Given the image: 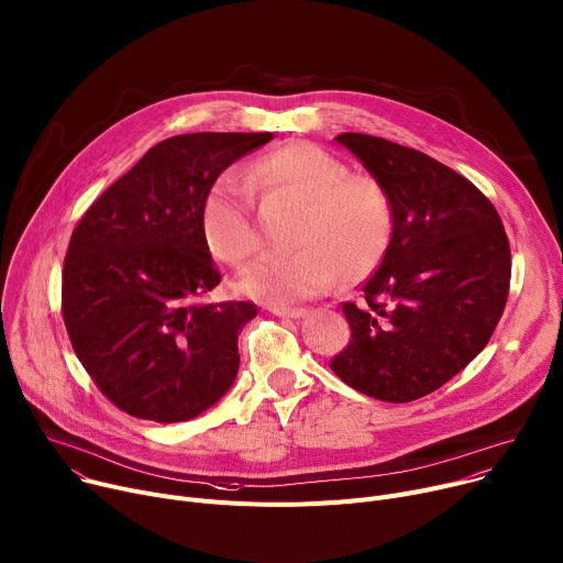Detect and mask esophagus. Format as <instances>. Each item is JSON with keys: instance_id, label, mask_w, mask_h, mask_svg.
<instances>
[{"instance_id": "obj_1", "label": "esophagus", "mask_w": 563, "mask_h": 563, "mask_svg": "<svg viewBox=\"0 0 563 563\" xmlns=\"http://www.w3.org/2000/svg\"><path fill=\"white\" fill-rule=\"evenodd\" d=\"M269 312L276 314V317H283V319L306 317V308H280V306H274V308H269Z\"/></svg>"}]
</instances>
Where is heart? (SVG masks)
I'll return each mask as SVG.
<instances>
[{"label": "heart", "mask_w": 563, "mask_h": 563, "mask_svg": "<svg viewBox=\"0 0 563 563\" xmlns=\"http://www.w3.org/2000/svg\"><path fill=\"white\" fill-rule=\"evenodd\" d=\"M267 197L298 206L289 233L291 253L267 257L246 272L242 289L267 303H294L328 291L336 276H366L394 233V201L385 183L351 174V165L312 142H291L262 156L251 169ZM251 180L231 169L210 187L203 229L210 249L244 267L262 249Z\"/></svg>", "instance_id": "obj_1"}]
</instances>
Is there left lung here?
I'll use <instances>...</instances> for the list:
<instances>
[{
	"label": "left lung",
	"mask_w": 563,
	"mask_h": 563,
	"mask_svg": "<svg viewBox=\"0 0 563 563\" xmlns=\"http://www.w3.org/2000/svg\"><path fill=\"white\" fill-rule=\"evenodd\" d=\"M336 142L385 183L394 233L362 301L342 308L351 340L330 368L366 396L417 400L489 344L509 294V240L494 203L455 169L364 133Z\"/></svg>",
	"instance_id": "8db88e82"
}]
</instances>
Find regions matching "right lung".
Wrapping results in <instances>:
<instances>
[{
    "instance_id": "obj_1",
    "label": "right lung",
    "mask_w": 563,
    "mask_h": 563,
    "mask_svg": "<svg viewBox=\"0 0 563 563\" xmlns=\"http://www.w3.org/2000/svg\"><path fill=\"white\" fill-rule=\"evenodd\" d=\"M272 133H185L140 158L71 233L60 312L74 353L118 409L190 421L238 376V334L255 303L206 301L221 274L203 203L219 174Z\"/></svg>"
}]
</instances>
